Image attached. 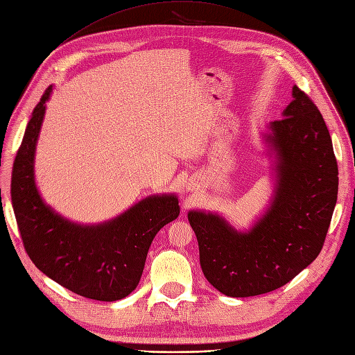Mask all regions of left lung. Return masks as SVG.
I'll use <instances>...</instances> for the list:
<instances>
[{
    "label": "left lung",
    "mask_w": 355,
    "mask_h": 355,
    "mask_svg": "<svg viewBox=\"0 0 355 355\" xmlns=\"http://www.w3.org/2000/svg\"><path fill=\"white\" fill-rule=\"evenodd\" d=\"M283 118L267 139L277 151L272 208L247 234L223 218L189 212L207 280L231 297L276 291L306 268L324 247L338 195V164L329 131L311 96L293 87Z\"/></svg>",
    "instance_id": "obj_1"
}]
</instances>
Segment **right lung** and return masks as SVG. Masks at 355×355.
Listing matches in <instances>:
<instances>
[{
	"label": "right lung",
	"mask_w": 355,
	"mask_h": 355,
	"mask_svg": "<svg viewBox=\"0 0 355 355\" xmlns=\"http://www.w3.org/2000/svg\"><path fill=\"white\" fill-rule=\"evenodd\" d=\"M50 91L33 111L12 164L11 200L23 245L40 272L63 288L88 299L120 300L137 288L155 235L179 216L178 198H147L96 227L71 224L46 207L33 160Z\"/></svg>",
	"instance_id": "obj_1"
}]
</instances>
